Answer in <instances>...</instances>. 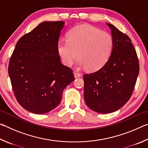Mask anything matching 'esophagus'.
I'll return each instance as SVG.
<instances>
[{
    "instance_id": "esophagus-1",
    "label": "esophagus",
    "mask_w": 148,
    "mask_h": 148,
    "mask_svg": "<svg viewBox=\"0 0 148 148\" xmlns=\"http://www.w3.org/2000/svg\"><path fill=\"white\" fill-rule=\"evenodd\" d=\"M74 74L75 78H77V77H79L80 76H81V74L79 73V72H74Z\"/></svg>"
}]
</instances>
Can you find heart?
Instances as JSON below:
<instances>
[{"mask_svg":"<svg viewBox=\"0 0 148 148\" xmlns=\"http://www.w3.org/2000/svg\"><path fill=\"white\" fill-rule=\"evenodd\" d=\"M113 49V39L106 32L91 25H82L70 30L67 40L57 43V51L66 66L73 64L77 56L80 66L89 71L102 68L108 61Z\"/></svg>","mask_w":148,"mask_h":148,"instance_id":"heart-1","label":"heart"}]
</instances>
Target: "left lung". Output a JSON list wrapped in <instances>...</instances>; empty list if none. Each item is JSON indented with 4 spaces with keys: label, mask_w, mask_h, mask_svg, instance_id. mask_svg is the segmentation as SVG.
Returning a JSON list of instances; mask_svg holds the SVG:
<instances>
[{
    "label": "left lung",
    "mask_w": 148,
    "mask_h": 148,
    "mask_svg": "<svg viewBox=\"0 0 148 148\" xmlns=\"http://www.w3.org/2000/svg\"><path fill=\"white\" fill-rule=\"evenodd\" d=\"M113 49L111 56L102 68L85 74L84 101L93 111L108 114L121 108L133 92L139 74V62L131 40L113 25Z\"/></svg>",
    "instance_id": "1"
}]
</instances>
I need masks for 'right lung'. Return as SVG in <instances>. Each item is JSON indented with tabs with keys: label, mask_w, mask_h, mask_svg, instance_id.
<instances>
[{
	"label": "right lung",
	"mask_w": 148,
	"mask_h": 148,
	"mask_svg": "<svg viewBox=\"0 0 148 148\" xmlns=\"http://www.w3.org/2000/svg\"><path fill=\"white\" fill-rule=\"evenodd\" d=\"M63 25L61 21L42 22L19 38L10 59L8 74L15 97L33 114L56 108L65 87L75 79L57 51Z\"/></svg>",
	"instance_id": "1"
}]
</instances>
